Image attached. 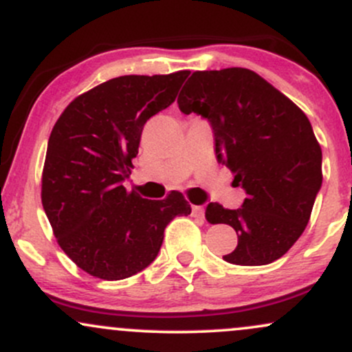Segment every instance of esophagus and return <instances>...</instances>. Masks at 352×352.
I'll return each instance as SVG.
<instances>
[{"label":"esophagus","mask_w":352,"mask_h":352,"mask_svg":"<svg viewBox=\"0 0 352 352\" xmlns=\"http://www.w3.org/2000/svg\"><path fill=\"white\" fill-rule=\"evenodd\" d=\"M191 214L195 216V218H204V208L203 206H192Z\"/></svg>","instance_id":"obj_1"}]
</instances>
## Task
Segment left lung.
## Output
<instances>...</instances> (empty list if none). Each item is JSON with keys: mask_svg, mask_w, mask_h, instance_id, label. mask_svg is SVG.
<instances>
[{"mask_svg": "<svg viewBox=\"0 0 352 352\" xmlns=\"http://www.w3.org/2000/svg\"><path fill=\"white\" fill-rule=\"evenodd\" d=\"M177 104L208 118L218 160L246 189L243 208H206L208 223L229 224L238 234L223 258L241 266L281 258L306 229L322 184L321 146L306 114L246 68L195 71Z\"/></svg>", "mask_w": 352, "mask_h": 352, "instance_id": "8db88e82", "label": "left lung"}]
</instances>
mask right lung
<instances>
[{
	"instance_id": "right-lung-1",
	"label": "right lung",
	"mask_w": 352,
	"mask_h": 352,
	"mask_svg": "<svg viewBox=\"0 0 352 352\" xmlns=\"http://www.w3.org/2000/svg\"><path fill=\"white\" fill-rule=\"evenodd\" d=\"M188 71L113 78L74 98L58 118L41 176V203L68 258L94 278L118 281L149 266L164 229L191 204L126 191L146 121L163 111Z\"/></svg>"
}]
</instances>
